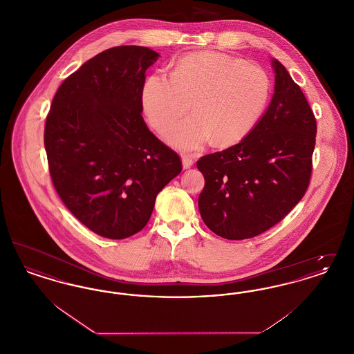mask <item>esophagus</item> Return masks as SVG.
<instances>
[{"label": "esophagus", "instance_id": "obj_1", "mask_svg": "<svg viewBox=\"0 0 354 354\" xmlns=\"http://www.w3.org/2000/svg\"><path fill=\"white\" fill-rule=\"evenodd\" d=\"M182 165H183V169H189V167L194 165V160H192L191 156L183 155V156H182Z\"/></svg>", "mask_w": 354, "mask_h": 354}]
</instances>
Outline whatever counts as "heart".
<instances>
[{
  "mask_svg": "<svg viewBox=\"0 0 354 354\" xmlns=\"http://www.w3.org/2000/svg\"><path fill=\"white\" fill-rule=\"evenodd\" d=\"M267 73L221 53L180 59L169 75L156 71L142 87V107L150 124L163 131L189 109L194 115L175 124L167 140L180 150H199L214 138L220 145L250 134L270 98Z\"/></svg>",
  "mask_w": 354,
  "mask_h": 354,
  "instance_id": "obj_1",
  "label": "heart"
}]
</instances>
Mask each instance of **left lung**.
<instances>
[{"label":"left lung","instance_id":"obj_1","mask_svg":"<svg viewBox=\"0 0 354 354\" xmlns=\"http://www.w3.org/2000/svg\"><path fill=\"white\" fill-rule=\"evenodd\" d=\"M274 93L244 139L202 156L205 180L199 195L204 224L228 240L260 235L290 212L309 185L316 118L300 86L272 59Z\"/></svg>","mask_w":354,"mask_h":354}]
</instances>
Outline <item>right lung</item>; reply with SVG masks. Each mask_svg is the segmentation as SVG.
Instances as JSON below:
<instances>
[{
	"label": "right lung",
	"mask_w": 354,
	"mask_h": 354,
	"mask_svg": "<svg viewBox=\"0 0 354 354\" xmlns=\"http://www.w3.org/2000/svg\"><path fill=\"white\" fill-rule=\"evenodd\" d=\"M158 58L143 46L102 51L59 86L46 118L53 185L77 219L107 239L139 232L182 171L140 114L145 73Z\"/></svg>",
	"instance_id": "1"
}]
</instances>
